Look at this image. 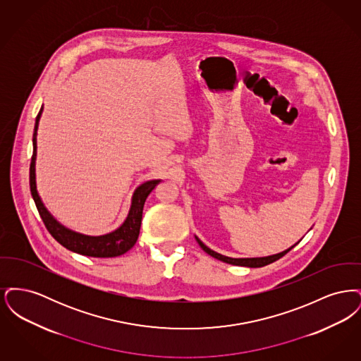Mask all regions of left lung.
<instances>
[{
  "mask_svg": "<svg viewBox=\"0 0 361 361\" xmlns=\"http://www.w3.org/2000/svg\"><path fill=\"white\" fill-rule=\"evenodd\" d=\"M196 240H197V243L200 245V247L206 252L207 255H209V256H212V257L216 258V259H221V261H224V262H227V264H231V265H240V267H249V268H259V267H265V265H268V264H271V262H275L276 259L286 256V255L291 250L292 247H295V245H296V243H295L290 249H287V250H284V252H281V253L274 255V256H268V257L231 258L226 257V256H222V255H219V253L211 250V249L207 247L206 245H204L202 240H199L197 237H196Z\"/></svg>",
  "mask_w": 361,
  "mask_h": 361,
  "instance_id": "left-lung-1",
  "label": "left lung"
}]
</instances>
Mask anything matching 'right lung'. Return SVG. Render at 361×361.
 Segmentation results:
<instances>
[{"label": "right lung", "instance_id": "obj_1", "mask_svg": "<svg viewBox=\"0 0 361 361\" xmlns=\"http://www.w3.org/2000/svg\"><path fill=\"white\" fill-rule=\"evenodd\" d=\"M43 109V108H42ZM42 109L39 111L36 121H35L34 137V153L31 158V165H30V188H31V195L34 197L35 204L39 211V215L51 234L55 240H58L62 246L69 249L74 253L82 255V256H89V257H118L128 252L137 240L139 230H140V222H142V212H143V206L150 195V192L155 188V185L159 183V180H152L146 181L145 184L139 185L137 190L134 192L133 196V203L128 212L127 219L121 227L109 234L100 235V237H89V235H82L78 233H74L69 228L61 226L58 224L49 211L44 208L37 190H36V181H35V159H36V131L39 126V119L42 115Z\"/></svg>", "mask_w": 361, "mask_h": 361}]
</instances>
